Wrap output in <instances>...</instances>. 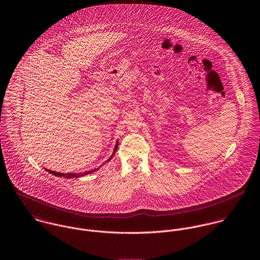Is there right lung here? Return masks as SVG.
<instances>
[{
  "instance_id": "1",
  "label": "right lung",
  "mask_w": 260,
  "mask_h": 260,
  "mask_svg": "<svg viewBox=\"0 0 260 260\" xmlns=\"http://www.w3.org/2000/svg\"><path fill=\"white\" fill-rule=\"evenodd\" d=\"M117 144H118V143L116 142V146H115V148H114L113 155H112V156H111L107 161H110V160L113 158V156H114V154L116 153V149H117ZM99 169H100V168L94 169V170H90V171H88V172H85V173H56V172H53V171H50V170H46V171H47L48 173L53 174V175H56V176H59V177H67V178H72V177H80V176H82V175H87V174H89V173H93V172L98 171Z\"/></svg>"
}]
</instances>
